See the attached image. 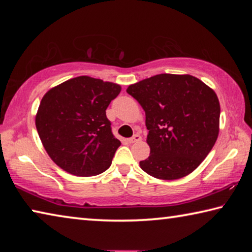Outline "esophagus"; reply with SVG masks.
I'll return each instance as SVG.
<instances>
[{"label": "esophagus", "instance_id": "obj_1", "mask_svg": "<svg viewBox=\"0 0 252 252\" xmlns=\"http://www.w3.org/2000/svg\"><path fill=\"white\" fill-rule=\"evenodd\" d=\"M141 135H139V134H134L133 136H132V138H129L127 139V142L129 143H134V142H139V141H141Z\"/></svg>", "mask_w": 252, "mask_h": 252}]
</instances>
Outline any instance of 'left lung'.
Here are the masks:
<instances>
[{
    "mask_svg": "<svg viewBox=\"0 0 252 252\" xmlns=\"http://www.w3.org/2000/svg\"><path fill=\"white\" fill-rule=\"evenodd\" d=\"M126 92L146 112L150 156L140 161L143 171L161 180L194 171L219 134L216 92L195 76L168 73L131 84Z\"/></svg>",
    "mask_w": 252,
    "mask_h": 252,
    "instance_id": "obj_1",
    "label": "left lung"
}]
</instances>
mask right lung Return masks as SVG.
<instances>
[{
  "mask_svg": "<svg viewBox=\"0 0 252 252\" xmlns=\"http://www.w3.org/2000/svg\"><path fill=\"white\" fill-rule=\"evenodd\" d=\"M120 91L117 83L82 75L45 93L35 126L55 164L78 177L109 169L121 142L112 134L105 110Z\"/></svg>",
  "mask_w": 252,
  "mask_h": 252,
  "instance_id": "obj_1",
  "label": "right lung"
}]
</instances>
